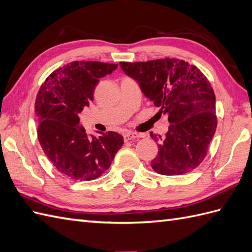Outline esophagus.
Here are the masks:
<instances>
[{"label": "esophagus", "instance_id": "obj_1", "mask_svg": "<svg viewBox=\"0 0 252 252\" xmlns=\"http://www.w3.org/2000/svg\"><path fill=\"white\" fill-rule=\"evenodd\" d=\"M140 136L136 132H131V131H127L124 133V140L125 141H129V140H133V139H137Z\"/></svg>", "mask_w": 252, "mask_h": 252}]
</instances>
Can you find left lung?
Listing matches in <instances>:
<instances>
[{
    "label": "left lung",
    "mask_w": 252,
    "mask_h": 252,
    "mask_svg": "<svg viewBox=\"0 0 252 252\" xmlns=\"http://www.w3.org/2000/svg\"><path fill=\"white\" fill-rule=\"evenodd\" d=\"M121 68L139 83L142 93L160 108L170 123L164 137L151 132L158 154L151 167L158 174L182 175L204 160L217 127L216 97L207 78L179 59L121 62Z\"/></svg>",
    "instance_id": "obj_1"
}]
</instances>
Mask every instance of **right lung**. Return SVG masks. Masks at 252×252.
<instances>
[{
  "label": "right lung",
  "instance_id": "right-lung-1",
  "mask_svg": "<svg viewBox=\"0 0 252 252\" xmlns=\"http://www.w3.org/2000/svg\"><path fill=\"white\" fill-rule=\"evenodd\" d=\"M116 64L75 61L54 70L36 97L37 134L42 151L59 172L76 181H93L109 169L124 140L109 131L89 136L79 114L89 107L99 79Z\"/></svg>",
  "mask_w": 252,
  "mask_h": 252
}]
</instances>
